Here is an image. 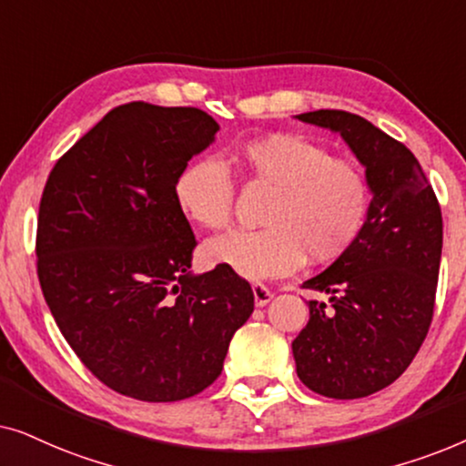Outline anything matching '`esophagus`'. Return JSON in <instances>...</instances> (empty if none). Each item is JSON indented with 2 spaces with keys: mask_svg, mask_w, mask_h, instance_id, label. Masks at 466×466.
<instances>
[{
  "mask_svg": "<svg viewBox=\"0 0 466 466\" xmlns=\"http://www.w3.org/2000/svg\"><path fill=\"white\" fill-rule=\"evenodd\" d=\"M252 292H254V303H257L258 308H263V305H267L273 299V292L260 282L252 284Z\"/></svg>",
  "mask_w": 466,
  "mask_h": 466,
  "instance_id": "esophagus-1",
  "label": "esophagus"
}]
</instances>
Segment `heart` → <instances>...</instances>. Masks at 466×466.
I'll return each mask as SVG.
<instances>
[{
  "label": "heart",
  "mask_w": 466,
  "mask_h": 466,
  "mask_svg": "<svg viewBox=\"0 0 466 466\" xmlns=\"http://www.w3.org/2000/svg\"><path fill=\"white\" fill-rule=\"evenodd\" d=\"M239 161L257 184L276 188L265 228L239 231L206 246V260L248 279L289 276L305 263H329L346 254L365 231L371 182L352 158L295 133H273L241 144ZM176 201L209 231L233 222L238 187L225 165L197 158L176 180Z\"/></svg>",
  "instance_id": "obj_1"
}]
</instances>
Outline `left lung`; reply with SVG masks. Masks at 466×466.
<instances>
[{"mask_svg":"<svg viewBox=\"0 0 466 466\" xmlns=\"http://www.w3.org/2000/svg\"><path fill=\"white\" fill-rule=\"evenodd\" d=\"M299 120L339 131L367 167L373 199L365 231L303 289L309 322L292 341L297 375L329 399H362L410 367L435 314L443 218L437 195L405 144L359 114L316 110Z\"/></svg>","mask_w":466,"mask_h":466,"instance_id":"8db88e82","label":"left lung"}]
</instances>
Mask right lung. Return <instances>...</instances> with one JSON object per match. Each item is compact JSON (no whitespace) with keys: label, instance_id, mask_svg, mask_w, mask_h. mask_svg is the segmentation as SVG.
<instances>
[{"label":"right lung","instance_id":"1","mask_svg":"<svg viewBox=\"0 0 466 466\" xmlns=\"http://www.w3.org/2000/svg\"><path fill=\"white\" fill-rule=\"evenodd\" d=\"M216 131L199 107L129 101L55 163L40 199L35 265L56 327L101 384L146 403L214 384L254 309L228 267L188 271L176 180Z\"/></svg>","mask_w":466,"mask_h":466}]
</instances>
